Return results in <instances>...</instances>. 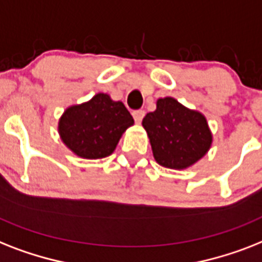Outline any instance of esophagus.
Listing matches in <instances>:
<instances>
[{
	"label": "esophagus",
	"instance_id": "1",
	"mask_svg": "<svg viewBox=\"0 0 262 262\" xmlns=\"http://www.w3.org/2000/svg\"><path fill=\"white\" fill-rule=\"evenodd\" d=\"M144 116H145V112H144V110H135V112H133V118H135V121L137 124L141 122Z\"/></svg>",
	"mask_w": 262,
	"mask_h": 262
}]
</instances>
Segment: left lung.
I'll list each match as a JSON object with an SVG mask.
<instances>
[{
  "instance_id": "8db88e82",
  "label": "left lung",
  "mask_w": 262,
  "mask_h": 262,
  "mask_svg": "<svg viewBox=\"0 0 262 262\" xmlns=\"http://www.w3.org/2000/svg\"><path fill=\"white\" fill-rule=\"evenodd\" d=\"M142 127L152 153L161 167L182 171L201 160L212 145V133L205 114L188 109L175 98H159L156 110L148 113Z\"/></svg>"
}]
</instances>
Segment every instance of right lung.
<instances>
[{"label":"right lung","instance_id":"add662e5","mask_svg":"<svg viewBox=\"0 0 262 262\" xmlns=\"http://www.w3.org/2000/svg\"><path fill=\"white\" fill-rule=\"evenodd\" d=\"M133 117L121 101L98 93L89 101L71 105L57 122V132L67 148L80 159L97 160L116 150Z\"/></svg>","mask_w":262,"mask_h":262}]
</instances>
